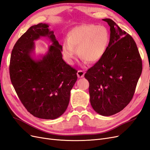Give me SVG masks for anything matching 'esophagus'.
Here are the masks:
<instances>
[{
  "label": "esophagus",
  "instance_id": "34e87169",
  "mask_svg": "<svg viewBox=\"0 0 150 150\" xmlns=\"http://www.w3.org/2000/svg\"><path fill=\"white\" fill-rule=\"evenodd\" d=\"M77 75H78V77L79 78H83L84 75V72L82 70H79L78 72H77Z\"/></svg>",
  "mask_w": 150,
  "mask_h": 150
}]
</instances>
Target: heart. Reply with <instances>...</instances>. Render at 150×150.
Wrapping results in <instances>:
<instances>
[{
    "label": "heart",
    "instance_id": "obj_1",
    "mask_svg": "<svg viewBox=\"0 0 150 150\" xmlns=\"http://www.w3.org/2000/svg\"><path fill=\"white\" fill-rule=\"evenodd\" d=\"M110 33L103 25H82L72 29L67 35V40L62 44V52L66 60L71 63L76 55L88 63L98 61L106 52Z\"/></svg>",
    "mask_w": 150,
    "mask_h": 150
}]
</instances>
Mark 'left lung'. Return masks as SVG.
<instances>
[{
	"label": "left lung",
	"mask_w": 150,
	"mask_h": 150,
	"mask_svg": "<svg viewBox=\"0 0 150 150\" xmlns=\"http://www.w3.org/2000/svg\"><path fill=\"white\" fill-rule=\"evenodd\" d=\"M110 39L106 52L84 74L90 103L98 114L109 116L128 105L142 72V61L131 36L110 19Z\"/></svg>",
	"instance_id": "left-lung-1"
}]
</instances>
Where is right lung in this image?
I'll return each mask as SVG.
<instances>
[{
	"instance_id": "add662e5",
	"label": "right lung",
	"mask_w": 150,
	"mask_h": 150,
	"mask_svg": "<svg viewBox=\"0 0 150 150\" xmlns=\"http://www.w3.org/2000/svg\"><path fill=\"white\" fill-rule=\"evenodd\" d=\"M48 28L42 23L33 25L18 39L12 51L9 72L28 111L39 118L54 120L66 110L78 71L62 59V46ZM40 37H48L53 44L46 55L35 60L31 53L34 40Z\"/></svg>"
}]
</instances>
